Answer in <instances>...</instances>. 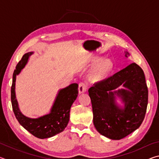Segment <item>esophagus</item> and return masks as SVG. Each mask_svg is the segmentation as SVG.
Here are the masks:
<instances>
[{"label": "esophagus", "mask_w": 159, "mask_h": 159, "mask_svg": "<svg viewBox=\"0 0 159 159\" xmlns=\"http://www.w3.org/2000/svg\"><path fill=\"white\" fill-rule=\"evenodd\" d=\"M88 89V85L84 82H80L79 83V93H83L85 92Z\"/></svg>", "instance_id": "34e87169"}]
</instances>
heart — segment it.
I'll use <instances>...</instances> for the list:
<instances>
[{"label": "heart", "mask_w": 159, "mask_h": 159, "mask_svg": "<svg viewBox=\"0 0 159 159\" xmlns=\"http://www.w3.org/2000/svg\"><path fill=\"white\" fill-rule=\"evenodd\" d=\"M112 66L113 64L111 61H104V62L99 64L93 71V76L95 78L101 76L103 74L107 73V72L110 71V70L112 69Z\"/></svg>", "instance_id": "b5f03b06"}]
</instances>
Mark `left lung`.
<instances>
[{"mask_svg": "<svg viewBox=\"0 0 159 159\" xmlns=\"http://www.w3.org/2000/svg\"><path fill=\"white\" fill-rule=\"evenodd\" d=\"M122 84L129 90L111 92ZM88 93L94 125L102 135L118 140L128 136L142 124L147 111L148 88L143 70L137 64H131L94 83ZM114 93L122 96L125 102L124 110L115 105Z\"/></svg>", "mask_w": 159, "mask_h": 159, "instance_id": "1", "label": "left lung"}]
</instances>
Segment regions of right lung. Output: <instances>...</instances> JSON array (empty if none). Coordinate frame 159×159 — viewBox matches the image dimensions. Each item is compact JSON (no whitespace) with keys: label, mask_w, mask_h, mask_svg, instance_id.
<instances>
[{"label":"right lung","mask_w":159,"mask_h":159,"mask_svg":"<svg viewBox=\"0 0 159 159\" xmlns=\"http://www.w3.org/2000/svg\"><path fill=\"white\" fill-rule=\"evenodd\" d=\"M32 52L26 53L16 66L12 76L11 87V102L15 117L21 126L34 136L40 139L51 138L62 132L69 120V112L73 102L79 93V85L72 83L68 87L59 92L57 98L49 114L38 118L26 117L20 112L15 98L16 76L20 74L27 62L28 58Z\"/></svg>","instance_id":"right-lung-1"}]
</instances>
